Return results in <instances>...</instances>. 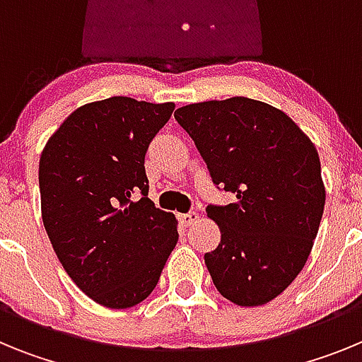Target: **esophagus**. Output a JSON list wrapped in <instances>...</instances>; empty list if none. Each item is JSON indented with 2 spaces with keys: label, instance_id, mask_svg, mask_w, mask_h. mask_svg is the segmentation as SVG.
Returning a JSON list of instances; mask_svg holds the SVG:
<instances>
[{
  "label": "esophagus",
  "instance_id": "34e87169",
  "mask_svg": "<svg viewBox=\"0 0 362 362\" xmlns=\"http://www.w3.org/2000/svg\"><path fill=\"white\" fill-rule=\"evenodd\" d=\"M197 219H199V214L197 212H188V214H181V216H179V221H181L185 226L194 225Z\"/></svg>",
  "mask_w": 362,
  "mask_h": 362
}]
</instances>
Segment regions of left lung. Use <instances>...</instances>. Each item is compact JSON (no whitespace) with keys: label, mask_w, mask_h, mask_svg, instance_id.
I'll return each instance as SVG.
<instances>
[{"label":"left lung","mask_w":362,"mask_h":362,"mask_svg":"<svg viewBox=\"0 0 362 362\" xmlns=\"http://www.w3.org/2000/svg\"><path fill=\"white\" fill-rule=\"evenodd\" d=\"M174 116L214 183L238 197L206 209L221 230L204 254L214 284L233 305H267L299 276L317 238L326 201L317 148L283 110L257 99L192 103Z\"/></svg>","instance_id":"8db88e82"}]
</instances>
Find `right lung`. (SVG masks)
<instances>
[{
    "label": "right lung",
    "mask_w": 362,
    "mask_h": 362,
    "mask_svg": "<svg viewBox=\"0 0 362 362\" xmlns=\"http://www.w3.org/2000/svg\"><path fill=\"white\" fill-rule=\"evenodd\" d=\"M174 108L123 95L86 103L41 152V217L54 252L79 290L107 308L145 300L179 239L174 214L148 199L145 174L150 141Z\"/></svg>",
    "instance_id": "add662e5"
}]
</instances>
